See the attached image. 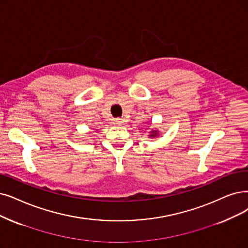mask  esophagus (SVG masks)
Segmentation results:
<instances>
[{
    "label": "esophagus",
    "instance_id": "1",
    "mask_svg": "<svg viewBox=\"0 0 248 248\" xmlns=\"http://www.w3.org/2000/svg\"><path fill=\"white\" fill-rule=\"evenodd\" d=\"M124 119H120V118H117V119H115V120L113 121V123L115 124V125H122V124H124Z\"/></svg>",
    "mask_w": 248,
    "mask_h": 248
}]
</instances>
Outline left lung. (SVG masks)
I'll return each instance as SVG.
<instances>
[{"label":"left lung","mask_w":248,"mask_h":248,"mask_svg":"<svg viewBox=\"0 0 248 248\" xmlns=\"http://www.w3.org/2000/svg\"><path fill=\"white\" fill-rule=\"evenodd\" d=\"M150 137H156L158 136V130H152L150 135H148Z\"/></svg>","instance_id":"8db88e82"}]
</instances>
